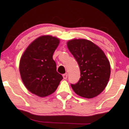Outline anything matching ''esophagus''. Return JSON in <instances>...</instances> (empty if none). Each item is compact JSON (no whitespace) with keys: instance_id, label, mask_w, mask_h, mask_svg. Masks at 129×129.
<instances>
[{"instance_id":"obj_1","label":"esophagus","mask_w":129,"mask_h":129,"mask_svg":"<svg viewBox=\"0 0 129 129\" xmlns=\"http://www.w3.org/2000/svg\"><path fill=\"white\" fill-rule=\"evenodd\" d=\"M63 78H64V79H67V78H68V74H67V73H66V74H63Z\"/></svg>"}]
</instances>
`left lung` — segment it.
<instances>
[{
  "instance_id": "8db88e82",
  "label": "left lung",
  "mask_w": 129,
  "mask_h": 129,
  "mask_svg": "<svg viewBox=\"0 0 129 129\" xmlns=\"http://www.w3.org/2000/svg\"><path fill=\"white\" fill-rule=\"evenodd\" d=\"M80 69L81 78L71 84L75 93L84 98H94L102 92L108 83L111 66L104 52L91 41L72 39L67 42Z\"/></svg>"
}]
</instances>
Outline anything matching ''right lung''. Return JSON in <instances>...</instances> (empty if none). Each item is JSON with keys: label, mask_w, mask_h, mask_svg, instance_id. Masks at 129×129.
I'll use <instances>...</instances> for the list:
<instances>
[{"label": "right lung", "mask_w": 129, "mask_h": 129, "mask_svg": "<svg viewBox=\"0 0 129 129\" xmlns=\"http://www.w3.org/2000/svg\"><path fill=\"white\" fill-rule=\"evenodd\" d=\"M60 39L50 35L36 38L20 58L21 78L27 89L36 96L45 97L54 92L63 79L52 58Z\"/></svg>", "instance_id": "obj_1"}]
</instances>
